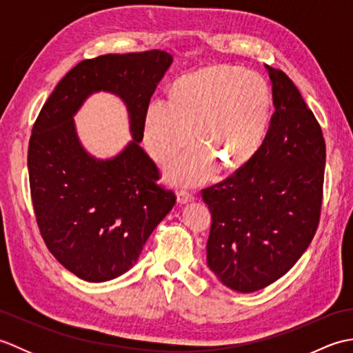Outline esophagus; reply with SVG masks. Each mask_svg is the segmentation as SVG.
Listing matches in <instances>:
<instances>
[{"instance_id":"1","label":"esophagus","mask_w":353,"mask_h":353,"mask_svg":"<svg viewBox=\"0 0 353 353\" xmlns=\"http://www.w3.org/2000/svg\"><path fill=\"white\" fill-rule=\"evenodd\" d=\"M192 200H194V196H192L191 191L185 190V188L177 191V201H179V203H181V205L188 203V201H192Z\"/></svg>"}]
</instances>
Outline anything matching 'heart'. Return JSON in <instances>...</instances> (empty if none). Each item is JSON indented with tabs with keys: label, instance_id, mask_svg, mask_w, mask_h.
<instances>
[{
	"label": "heart",
	"instance_id": "1",
	"mask_svg": "<svg viewBox=\"0 0 353 353\" xmlns=\"http://www.w3.org/2000/svg\"><path fill=\"white\" fill-rule=\"evenodd\" d=\"M270 92L261 76L239 66L215 65L179 79L170 101L148 104L144 141L159 162L181 152L192 139L201 142L170 163L172 181L194 183L212 176L216 159L236 167L261 145L268 121Z\"/></svg>",
	"mask_w": 353,
	"mask_h": 353
}]
</instances>
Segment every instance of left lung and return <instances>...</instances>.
I'll use <instances>...</instances> for the list:
<instances>
[{
    "instance_id": "8db88e82",
    "label": "left lung",
    "mask_w": 353,
    "mask_h": 353,
    "mask_svg": "<svg viewBox=\"0 0 353 353\" xmlns=\"http://www.w3.org/2000/svg\"><path fill=\"white\" fill-rule=\"evenodd\" d=\"M267 70L274 112L264 141L234 174L201 190L212 214L208 265L238 292L290 272L316 235L323 200L321 127L287 74Z\"/></svg>"
}]
</instances>
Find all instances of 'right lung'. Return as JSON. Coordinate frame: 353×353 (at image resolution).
<instances>
[{"label": "right lung", "instance_id": "1", "mask_svg": "<svg viewBox=\"0 0 353 353\" xmlns=\"http://www.w3.org/2000/svg\"><path fill=\"white\" fill-rule=\"evenodd\" d=\"M171 62L161 50L88 59L59 81L36 118L27 157L36 223L48 250L80 279L125 273L176 203L139 147L150 99ZM97 90L121 96L131 117L134 141L108 161L84 152L72 119Z\"/></svg>", "mask_w": 353, "mask_h": 353}]
</instances>
